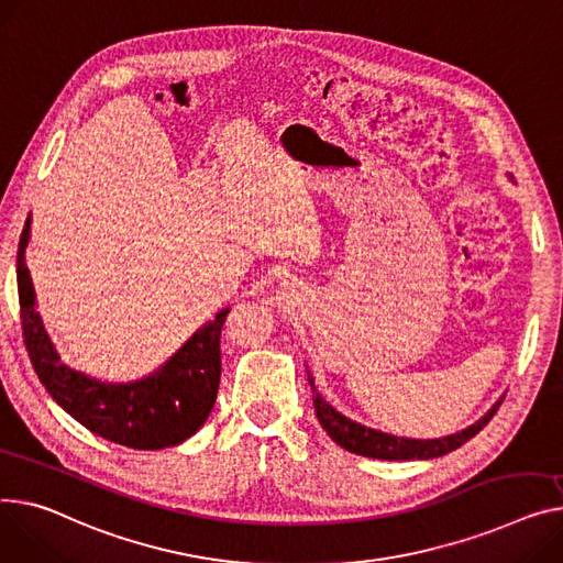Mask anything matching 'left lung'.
Masks as SVG:
<instances>
[{
	"label": "left lung",
	"mask_w": 563,
	"mask_h": 563,
	"mask_svg": "<svg viewBox=\"0 0 563 563\" xmlns=\"http://www.w3.org/2000/svg\"><path fill=\"white\" fill-rule=\"evenodd\" d=\"M310 387H312V400H314V411L317 419L321 423V428L330 434V439L346 448L349 453L355 455H364V457H373V460H389V462H398V460H432V457H441L457 451L460 445H464L468 439H473L486 423L494 419V415L498 411L503 398L486 411V415L473 423L471 428L443 437V439H400V437H391L378 430H368L360 423L349 421L346 417H342L340 411H334L314 389V380L312 376H308Z\"/></svg>",
	"instance_id": "8db88e82"
}]
</instances>
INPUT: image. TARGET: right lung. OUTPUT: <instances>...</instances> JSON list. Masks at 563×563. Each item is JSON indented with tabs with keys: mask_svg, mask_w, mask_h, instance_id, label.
I'll return each instance as SVG.
<instances>
[{
	"mask_svg": "<svg viewBox=\"0 0 563 563\" xmlns=\"http://www.w3.org/2000/svg\"><path fill=\"white\" fill-rule=\"evenodd\" d=\"M31 217L18 246V296L22 336L37 380L49 396L90 432L135 451H161L192 437L208 419L221 376L219 336L229 310L203 325L158 373L131 385H106L58 362L35 312V296L24 265Z\"/></svg>",
	"mask_w": 563,
	"mask_h": 563,
	"instance_id": "right-lung-1",
	"label": "right lung"
}]
</instances>
